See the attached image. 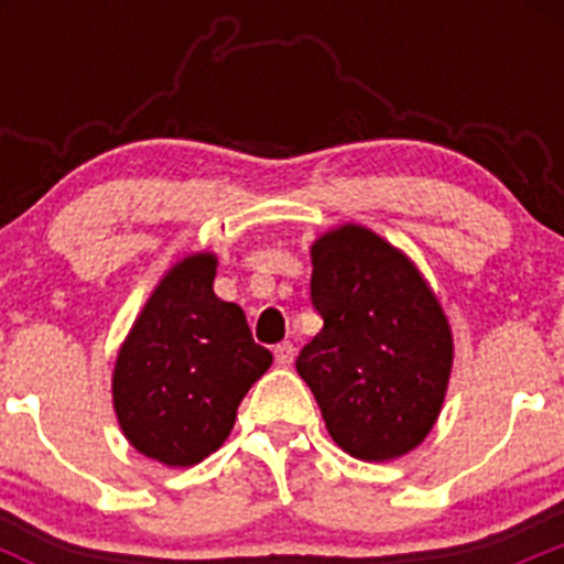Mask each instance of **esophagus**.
<instances>
[{"instance_id":"1","label":"esophagus","mask_w":564,"mask_h":564,"mask_svg":"<svg viewBox=\"0 0 564 564\" xmlns=\"http://www.w3.org/2000/svg\"><path fill=\"white\" fill-rule=\"evenodd\" d=\"M293 356H296V347H293L291 341H282L273 347V358H276L279 367H291Z\"/></svg>"}]
</instances>
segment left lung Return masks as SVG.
I'll list each match as a JSON object with an SVG mask.
<instances>
[{
  "label": "left lung",
  "mask_w": 564,
  "mask_h": 564,
  "mask_svg": "<svg viewBox=\"0 0 564 564\" xmlns=\"http://www.w3.org/2000/svg\"><path fill=\"white\" fill-rule=\"evenodd\" d=\"M311 257V305L325 327L302 347L296 372L344 452L406 455L430 435L446 395V316L410 259L367 228L325 234Z\"/></svg>",
  "instance_id": "left-lung-1"
}]
</instances>
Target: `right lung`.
I'll return each instance as SVG.
<instances>
[{"label": "right lung", "instance_id": "right-lung-1", "mask_svg": "<svg viewBox=\"0 0 564 564\" xmlns=\"http://www.w3.org/2000/svg\"><path fill=\"white\" fill-rule=\"evenodd\" d=\"M217 262L197 253L172 268L118 352L112 395L134 449L194 466L223 446L253 381L273 364L242 307L214 293Z\"/></svg>", "mask_w": 564, "mask_h": 564}]
</instances>
